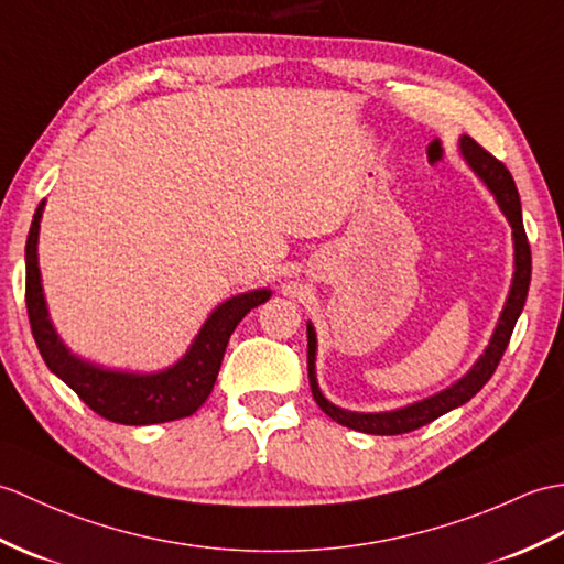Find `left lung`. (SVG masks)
<instances>
[{"mask_svg": "<svg viewBox=\"0 0 564 564\" xmlns=\"http://www.w3.org/2000/svg\"><path fill=\"white\" fill-rule=\"evenodd\" d=\"M459 149L468 167L474 170L482 182H486V187L492 192L497 206H500V212L509 220V226H512L514 276H512V288H509V295L505 300L500 322H497L495 332L490 336V344L486 346V350H482V356L474 362V368H470L462 379H456L452 387L442 389L437 394H432L423 401H415L409 405H401V409L382 411V413L346 411L341 405L332 403L322 394V389L317 384V370H314V362H317V332H314L312 322H307V372H310L312 397L317 401L319 409L332 417V421L341 423L350 430L368 432V435H403V432H411L432 421H437L440 415L459 409V405L474 399L478 391L486 387V382L497 370V365H500L509 344V336H512L519 314L523 305H527L529 283H531V247L527 240V230H523L521 202H519L514 177L509 175V170L497 161L495 155H490L486 149L478 147L470 137L462 134Z\"/></svg>", "mask_w": 564, "mask_h": 564, "instance_id": "1", "label": "left lung"}]
</instances>
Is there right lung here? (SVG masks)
I'll return each instance as SVG.
<instances>
[{
    "instance_id": "add662e5",
    "label": "right lung",
    "mask_w": 564,
    "mask_h": 564,
    "mask_svg": "<svg viewBox=\"0 0 564 564\" xmlns=\"http://www.w3.org/2000/svg\"><path fill=\"white\" fill-rule=\"evenodd\" d=\"M43 208L45 202L37 204L29 240H25V307H29L33 338L47 368L74 389L90 411L112 423L153 425L192 415L212 394L223 352H226L235 326L252 307L267 303L271 297L269 288L232 295L226 303H220L208 314L185 356L161 372L102 368V365L74 356L52 326L41 267H37V235H41Z\"/></svg>"
}]
</instances>
